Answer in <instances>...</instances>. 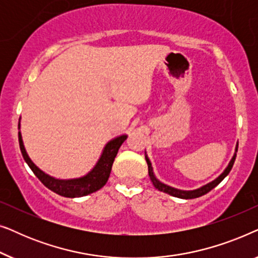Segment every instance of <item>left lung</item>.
I'll return each mask as SVG.
<instances>
[{"instance_id": "1", "label": "left lung", "mask_w": 258, "mask_h": 258, "mask_svg": "<svg viewBox=\"0 0 258 258\" xmlns=\"http://www.w3.org/2000/svg\"><path fill=\"white\" fill-rule=\"evenodd\" d=\"M237 149H238V142L236 143V148H235V154L229 162V164L227 165V168L224 169L223 172L214 179V181H211L209 183H207V184H204L202 186H200V188L197 189H194V190H181V189H176V188H172L170 185H167L164 184V183H162L161 181H158L156 178V176L154 174V169H153V165H151V162L149 160V157H148V155L146 153V161H147V164H148V172H149V177L151 179V182H153L154 186L156 189L160 190V191H163L165 194H168V195L170 196H174V197H178V199H183V200H192V199H197V197H201L203 195H206L210 191V190H213L215 186H217L220 183L223 181V179L227 177L229 172H230L232 165H234V162L236 160V153H237Z\"/></svg>"}]
</instances>
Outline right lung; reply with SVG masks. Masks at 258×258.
Masks as SVG:
<instances>
[{"label":"right lung","mask_w":258,"mask_h":258,"mask_svg":"<svg viewBox=\"0 0 258 258\" xmlns=\"http://www.w3.org/2000/svg\"><path fill=\"white\" fill-rule=\"evenodd\" d=\"M20 123H19V129H20ZM128 135L123 134L115 139L109 141L105 144L100 158H98L96 164L94 165V168L91 169L89 172H87L84 176L76 178H68V179H61V178H55L52 176L45 174L43 170H41L33 161L30 160L29 155L27 154L26 148H24L22 135L21 132H19V142H20V149L22 153V156L24 161L27 162V164L29 165V168L33 170V172L36 175V177L47 186L48 189H50L51 191H54L58 195L63 197H70V199H75V197H82L87 196L89 194H93L97 190H100L102 186L105 185V183L108 182L109 176H110L111 167L114 163V160L116 155L118 153L119 147L122 146V143L126 140Z\"/></svg>","instance_id":"obj_1"}]
</instances>
